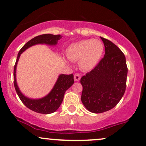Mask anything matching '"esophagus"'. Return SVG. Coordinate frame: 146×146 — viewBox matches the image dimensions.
I'll return each mask as SVG.
<instances>
[{"label": "esophagus", "mask_w": 146, "mask_h": 146, "mask_svg": "<svg viewBox=\"0 0 146 146\" xmlns=\"http://www.w3.org/2000/svg\"><path fill=\"white\" fill-rule=\"evenodd\" d=\"M80 78L81 76L79 73H75L74 74V80L76 81H79L80 80Z\"/></svg>", "instance_id": "1"}]
</instances>
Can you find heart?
Wrapping results in <instances>:
<instances>
[{"label":"heart","instance_id":"obj_1","mask_svg":"<svg viewBox=\"0 0 146 146\" xmlns=\"http://www.w3.org/2000/svg\"><path fill=\"white\" fill-rule=\"evenodd\" d=\"M104 46L96 39H85L70 45L66 55L72 62L80 60V66L84 70H91L96 66L101 58Z\"/></svg>","mask_w":146,"mask_h":146}]
</instances>
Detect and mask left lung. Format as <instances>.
I'll list each match as a JSON object with an SVG mask.
<instances>
[{
    "label": "left lung",
    "instance_id": "left-lung-1",
    "mask_svg": "<svg viewBox=\"0 0 146 146\" xmlns=\"http://www.w3.org/2000/svg\"><path fill=\"white\" fill-rule=\"evenodd\" d=\"M105 45V56L86 76L81 78V100L93 113L113 108L125 94L127 67L121 49L110 40L100 37Z\"/></svg>",
    "mask_w": 146,
    "mask_h": 146
}]
</instances>
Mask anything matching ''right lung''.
Wrapping results in <instances>:
<instances>
[{"label":"right lung","instance_id":"add662e5","mask_svg":"<svg viewBox=\"0 0 146 146\" xmlns=\"http://www.w3.org/2000/svg\"><path fill=\"white\" fill-rule=\"evenodd\" d=\"M62 36L60 35H53L51 34H44L36 36L28 41L21 49L19 50L18 56H17V61L14 68V85L15 90L18 94L19 98L22 102L28 109L33 110L35 112L39 113L48 114L55 112L60 106L63 101L64 96L66 91L72 86L74 83L73 75H60L59 76L57 82L54 86L53 89L48 94L46 97L43 98L38 99V100H32L25 97L19 91L18 86L16 81V68H17V62L20 57L21 54L33 45L38 44H46L49 45H55L57 43V41L60 40Z\"/></svg>","mask_w":146,"mask_h":146}]
</instances>
